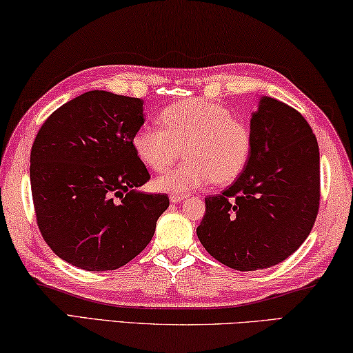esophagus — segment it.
Masks as SVG:
<instances>
[{
	"label": "esophagus",
	"instance_id": "34e87169",
	"mask_svg": "<svg viewBox=\"0 0 353 353\" xmlns=\"http://www.w3.org/2000/svg\"><path fill=\"white\" fill-rule=\"evenodd\" d=\"M188 195H184V194H170V201L172 203H178V201H181V200H184L186 199Z\"/></svg>",
	"mask_w": 353,
	"mask_h": 353
}]
</instances>
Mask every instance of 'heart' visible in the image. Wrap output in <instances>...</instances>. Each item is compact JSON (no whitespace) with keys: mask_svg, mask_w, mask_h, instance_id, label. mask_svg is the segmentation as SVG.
I'll return each instance as SVG.
<instances>
[{"mask_svg":"<svg viewBox=\"0 0 353 353\" xmlns=\"http://www.w3.org/2000/svg\"><path fill=\"white\" fill-rule=\"evenodd\" d=\"M163 127L141 125L132 145L150 170L163 172L180 158L186 161L161 175L154 188L181 194L215 183L223 186L242 176L250 164L252 134L250 127L232 117L231 110L205 99L175 102L159 113Z\"/></svg>","mask_w":353,"mask_h":353,"instance_id":"obj_1","label":"heart"}]
</instances>
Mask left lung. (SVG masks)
Here are the masks:
<instances>
[{
    "mask_svg": "<svg viewBox=\"0 0 353 353\" xmlns=\"http://www.w3.org/2000/svg\"><path fill=\"white\" fill-rule=\"evenodd\" d=\"M251 134L248 167L223 192L206 196L196 228L209 254L239 271L292 256L310 234L321 199L318 141L299 111L262 97Z\"/></svg>",
    "mask_w": 353,
    "mask_h": 353,
    "instance_id": "obj_1",
    "label": "left lung"
}]
</instances>
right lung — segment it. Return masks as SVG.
<instances>
[{"instance_id":"obj_1","label":"right lung","mask_w":353,"mask_h":353,"mask_svg":"<svg viewBox=\"0 0 353 353\" xmlns=\"http://www.w3.org/2000/svg\"><path fill=\"white\" fill-rule=\"evenodd\" d=\"M144 123L138 97L88 91L57 108L30 150L37 225L65 262L117 270L150 243L167 194L136 188L150 180L132 138Z\"/></svg>"}]
</instances>
